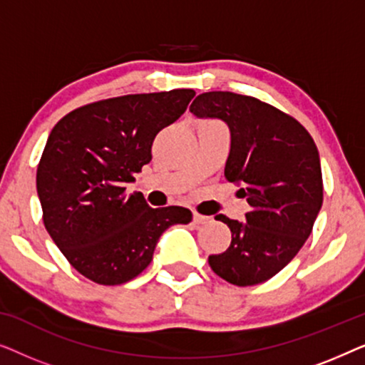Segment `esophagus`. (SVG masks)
<instances>
[{"mask_svg":"<svg viewBox=\"0 0 365 365\" xmlns=\"http://www.w3.org/2000/svg\"><path fill=\"white\" fill-rule=\"evenodd\" d=\"M192 221L196 224H207V222H211V217L202 216V214H199V212H194L192 214Z\"/></svg>","mask_w":365,"mask_h":365,"instance_id":"1","label":"esophagus"}]
</instances>
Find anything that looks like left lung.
<instances>
[{
	"label": "left lung",
	"instance_id": "1",
	"mask_svg": "<svg viewBox=\"0 0 365 365\" xmlns=\"http://www.w3.org/2000/svg\"><path fill=\"white\" fill-rule=\"evenodd\" d=\"M197 118L222 119L231 131L224 168L249 202L246 222L219 214L231 246L209 256V266L234 286H256L276 276L311 236L322 206V171L316 143L301 123L257 98L202 93L189 108Z\"/></svg>",
	"mask_w": 365,
	"mask_h": 365
}]
</instances>
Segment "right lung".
Masks as SVG:
<instances>
[{"label":"right lung","instance_id":"add662e5","mask_svg":"<svg viewBox=\"0 0 365 365\" xmlns=\"http://www.w3.org/2000/svg\"><path fill=\"white\" fill-rule=\"evenodd\" d=\"M192 89L128 94L74 109L49 134L38 164L43 222L69 264L89 281L118 286L153 261L161 234L191 222L181 206L153 209L126 194L151 161L156 134L186 111Z\"/></svg>","mask_w":365,"mask_h":365}]
</instances>
